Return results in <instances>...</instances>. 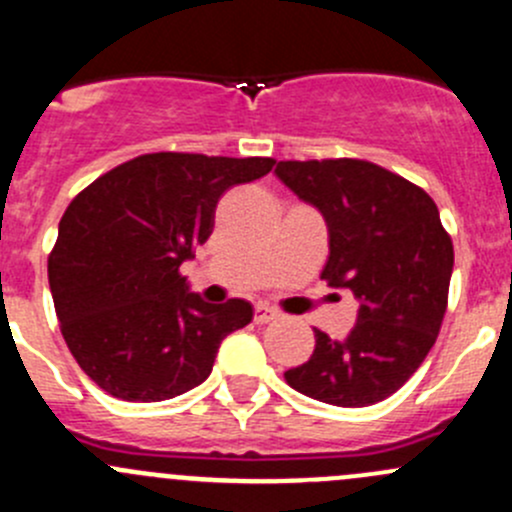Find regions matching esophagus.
I'll list each match as a JSON object with an SVG mask.
<instances>
[{"label": "esophagus", "instance_id": "obj_1", "mask_svg": "<svg viewBox=\"0 0 512 512\" xmlns=\"http://www.w3.org/2000/svg\"><path fill=\"white\" fill-rule=\"evenodd\" d=\"M277 317H280V314H277L272 307H267V304H257V307H255V322H257V324L275 322Z\"/></svg>", "mask_w": 512, "mask_h": 512}]
</instances>
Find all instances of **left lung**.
<instances>
[{"label": "left lung", "instance_id": "left-lung-1", "mask_svg": "<svg viewBox=\"0 0 512 512\" xmlns=\"http://www.w3.org/2000/svg\"><path fill=\"white\" fill-rule=\"evenodd\" d=\"M275 175L327 223L322 280L359 302L344 339L314 329V352L287 384L347 409L384 401L423 364L446 314L453 242L436 203L366 160H282Z\"/></svg>", "mask_w": 512, "mask_h": 512}]
</instances>
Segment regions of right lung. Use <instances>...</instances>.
<instances>
[{
    "mask_svg": "<svg viewBox=\"0 0 512 512\" xmlns=\"http://www.w3.org/2000/svg\"><path fill=\"white\" fill-rule=\"evenodd\" d=\"M272 165L148 153L71 200L49 255V287L61 334L96 386L148 404L208 379L223 339L252 322V304L205 302L178 270L213 232L225 190Z\"/></svg>",
    "mask_w": 512,
    "mask_h": 512,
    "instance_id": "obj_1",
    "label": "right lung"
}]
</instances>
